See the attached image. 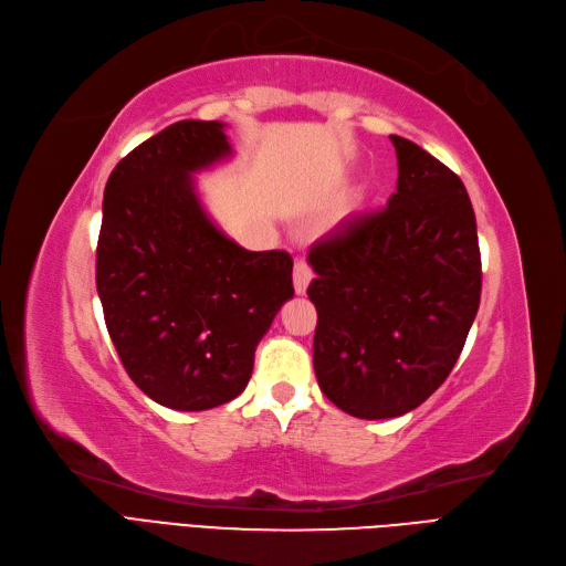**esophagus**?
Returning a JSON list of instances; mask_svg holds the SVG:
<instances>
[{
    "label": "esophagus",
    "mask_w": 566,
    "mask_h": 566,
    "mask_svg": "<svg viewBox=\"0 0 566 566\" xmlns=\"http://www.w3.org/2000/svg\"><path fill=\"white\" fill-rule=\"evenodd\" d=\"M311 279H314V271H311V266L304 260H297L295 269H292V283H295L297 295H304Z\"/></svg>",
    "instance_id": "1"
}]
</instances>
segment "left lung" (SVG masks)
<instances>
[{
    "label": "left lung",
    "instance_id": "left-lung-1",
    "mask_svg": "<svg viewBox=\"0 0 566 566\" xmlns=\"http://www.w3.org/2000/svg\"><path fill=\"white\" fill-rule=\"evenodd\" d=\"M386 208L342 222L308 252L318 311L314 369L346 415L412 412L450 377L482 290L475 212L459 175L391 135Z\"/></svg>",
    "mask_w": 566,
    "mask_h": 566
}]
</instances>
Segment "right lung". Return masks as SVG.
Instances as JSON below:
<instances>
[{
  "label": "right lung",
  "mask_w": 566,
  "mask_h": 566,
  "mask_svg": "<svg viewBox=\"0 0 566 566\" xmlns=\"http://www.w3.org/2000/svg\"><path fill=\"white\" fill-rule=\"evenodd\" d=\"M231 157L220 122L185 119L112 170L95 252L105 325L128 377L180 412L237 398L295 295L285 250L252 252L203 210L193 172Z\"/></svg>",
  "instance_id": "obj_1"
}]
</instances>
